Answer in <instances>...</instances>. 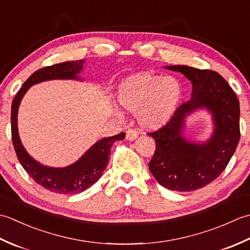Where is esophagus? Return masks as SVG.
<instances>
[{"label": "esophagus", "mask_w": 250, "mask_h": 250, "mask_svg": "<svg viewBox=\"0 0 250 250\" xmlns=\"http://www.w3.org/2000/svg\"><path fill=\"white\" fill-rule=\"evenodd\" d=\"M139 136V132H137L136 130L134 129H129L128 131H126V140L129 141H134L136 137Z\"/></svg>", "instance_id": "obj_1"}]
</instances>
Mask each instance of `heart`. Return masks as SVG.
Instances as JSON below:
<instances>
[{
    "instance_id": "1",
    "label": "heart",
    "mask_w": 250,
    "mask_h": 250,
    "mask_svg": "<svg viewBox=\"0 0 250 250\" xmlns=\"http://www.w3.org/2000/svg\"><path fill=\"white\" fill-rule=\"evenodd\" d=\"M179 83L172 77L137 74L121 84L117 101L125 109L136 111L140 125L156 129L167 124L177 107Z\"/></svg>"
}]
</instances>
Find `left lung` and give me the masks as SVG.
Instances as JSON below:
<instances>
[{
	"label": "left lung",
	"mask_w": 250,
	"mask_h": 250,
	"mask_svg": "<svg viewBox=\"0 0 250 250\" xmlns=\"http://www.w3.org/2000/svg\"><path fill=\"white\" fill-rule=\"evenodd\" d=\"M192 83V98L174 111L166 125L148 135L156 150L148 164L157 182L174 191H193L210 184L225 171L240 141V102L220 74L187 65L167 66ZM199 107L213 114L215 132L205 145L188 143L182 136L184 117Z\"/></svg>",
	"instance_id": "1"
}]
</instances>
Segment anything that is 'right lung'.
Here are the masks:
<instances>
[{"instance_id": "1", "label": "right lung", "mask_w": 250, "mask_h": 250, "mask_svg": "<svg viewBox=\"0 0 250 250\" xmlns=\"http://www.w3.org/2000/svg\"><path fill=\"white\" fill-rule=\"evenodd\" d=\"M84 60L66 61L50 66H45L34 72L26 79L22 88L16 94L12 103V140L16 155L21 166L35 183L55 193L74 194L79 193L97 183L102 176L103 171L108 164L110 148L117 141L125 137L122 132L114 136L105 137L90 148L84 155L72 166L63 168H52L44 167L33 160L21 144L18 128L17 113L21 99L30 86L48 79L76 78L77 73L83 70Z\"/></svg>"}]
</instances>
